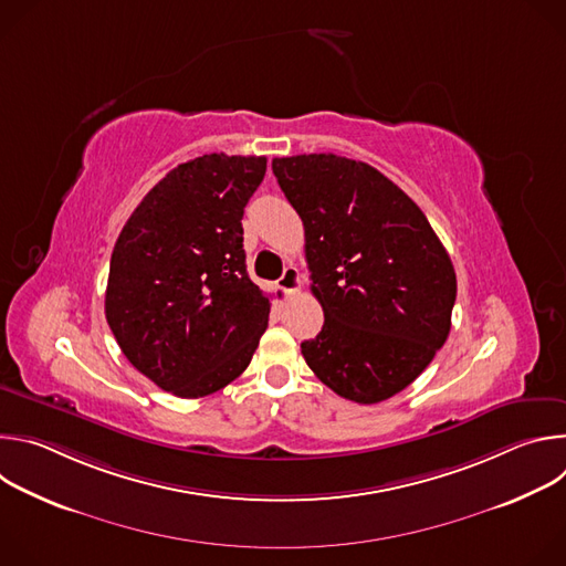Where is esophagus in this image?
Here are the masks:
<instances>
[{"instance_id":"esophagus-1","label":"esophagus","mask_w":566,"mask_h":566,"mask_svg":"<svg viewBox=\"0 0 566 566\" xmlns=\"http://www.w3.org/2000/svg\"><path fill=\"white\" fill-rule=\"evenodd\" d=\"M277 284H280L282 291H286L289 295H293V293L300 289V271H297L295 266H286Z\"/></svg>"}]
</instances>
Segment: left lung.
Wrapping results in <instances>:
<instances>
[{
    "mask_svg": "<svg viewBox=\"0 0 566 566\" xmlns=\"http://www.w3.org/2000/svg\"><path fill=\"white\" fill-rule=\"evenodd\" d=\"M304 223L311 291L325 325L302 343L311 371L371 406L406 389L443 347L454 266L421 208L363 160L336 154L273 158Z\"/></svg>",
    "mask_w": 566,
    "mask_h": 566,
    "instance_id": "left-lung-1",
    "label": "left lung"
}]
</instances>
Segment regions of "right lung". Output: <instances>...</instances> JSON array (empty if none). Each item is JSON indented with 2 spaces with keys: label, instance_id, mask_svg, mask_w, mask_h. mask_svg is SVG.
Returning <instances> with one entry per match:
<instances>
[{
  "label": "right lung",
  "instance_id": "right-lung-1",
  "mask_svg": "<svg viewBox=\"0 0 566 566\" xmlns=\"http://www.w3.org/2000/svg\"><path fill=\"white\" fill-rule=\"evenodd\" d=\"M266 175L264 156L203 154L136 206L109 264L105 315L127 360L181 398L244 371L271 302L247 273L241 217Z\"/></svg>",
  "mask_w": 566,
  "mask_h": 566
}]
</instances>
